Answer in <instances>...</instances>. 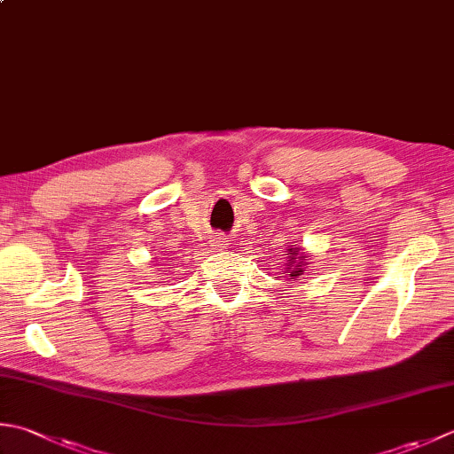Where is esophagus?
<instances>
[{
  "instance_id": "1",
  "label": "esophagus",
  "mask_w": 454,
  "mask_h": 454,
  "mask_svg": "<svg viewBox=\"0 0 454 454\" xmlns=\"http://www.w3.org/2000/svg\"><path fill=\"white\" fill-rule=\"evenodd\" d=\"M215 246H216V247H226V246H228V239H226V238H216V239H215Z\"/></svg>"
}]
</instances>
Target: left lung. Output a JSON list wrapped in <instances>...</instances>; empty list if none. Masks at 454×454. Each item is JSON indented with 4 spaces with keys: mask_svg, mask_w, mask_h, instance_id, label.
Segmentation results:
<instances>
[{
    "mask_svg": "<svg viewBox=\"0 0 454 454\" xmlns=\"http://www.w3.org/2000/svg\"><path fill=\"white\" fill-rule=\"evenodd\" d=\"M291 250H293V247H291ZM297 252H299V247H297ZM297 254H295V250H293V255H291V260H287L289 262V268H287V271H289V278L293 279V278H297V275H301V271H303V270H301V262L297 263V257H295ZM293 264L294 268L291 269L290 265Z\"/></svg>",
    "mask_w": 454,
    "mask_h": 454,
    "instance_id": "1",
    "label": "left lung"
}]
</instances>
